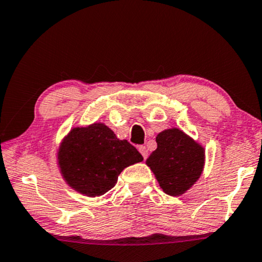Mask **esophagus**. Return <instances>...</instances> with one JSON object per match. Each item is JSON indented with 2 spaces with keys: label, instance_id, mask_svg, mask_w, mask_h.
<instances>
[{
  "label": "esophagus",
  "instance_id": "1",
  "mask_svg": "<svg viewBox=\"0 0 262 262\" xmlns=\"http://www.w3.org/2000/svg\"><path fill=\"white\" fill-rule=\"evenodd\" d=\"M139 151L142 154L144 160H146V159L148 158V150H147L146 146H140V147H139Z\"/></svg>",
  "mask_w": 262,
  "mask_h": 262
}]
</instances>
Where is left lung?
<instances>
[{"label":"left lung","mask_w":262,"mask_h":262,"mask_svg":"<svg viewBox=\"0 0 262 262\" xmlns=\"http://www.w3.org/2000/svg\"><path fill=\"white\" fill-rule=\"evenodd\" d=\"M158 148L147 159L163 192L171 196L186 193L201 177L205 149L178 128L159 133Z\"/></svg>","instance_id":"left-lung-1"}]
</instances>
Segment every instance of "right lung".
<instances>
[{
	"instance_id": "right-lung-1",
	"label": "right lung",
	"mask_w": 262,
	"mask_h": 262,
	"mask_svg": "<svg viewBox=\"0 0 262 262\" xmlns=\"http://www.w3.org/2000/svg\"><path fill=\"white\" fill-rule=\"evenodd\" d=\"M142 160L127 140H119L111 128L97 122L73 128L57 151L58 167L66 182L92 198L111 190L121 171Z\"/></svg>"
}]
</instances>
